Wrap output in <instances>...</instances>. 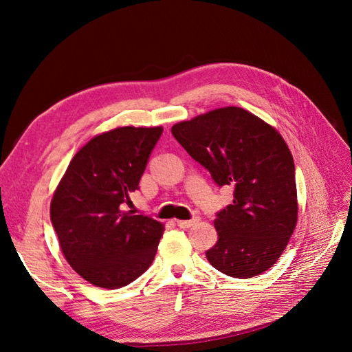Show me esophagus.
I'll list each match as a JSON object with an SVG mask.
<instances>
[{
  "instance_id": "obj_1",
  "label": "esophagus",
  "mask_w": 352,
  "mask_h": 352,
  "mask_svg": "<svg viewBox=\"0 0 352 352\" xmlns=\"http://www.w3.org/2000/svg\"><path fill=\"white\" fill-rule=\"evenodd\" d=\"M198 221H199V219H192V220H175L176 225H177L179 228H182V229L194 226L195 223H198Z\"/></svg>"
}]
</instances>
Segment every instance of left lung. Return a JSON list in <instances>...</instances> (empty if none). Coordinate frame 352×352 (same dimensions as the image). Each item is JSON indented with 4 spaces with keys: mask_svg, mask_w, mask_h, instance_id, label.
Wrapping results in <instances>:
<instances>
[{
    "mask_svg": "<svg viewBox=\"0 0 352 352\" xmlns=\"http://www.w3.org/2000/svg\"><path fill=\"white\" fill-rule=\"evenodd\" d=\"M172 133L233 202L217 212L208 263L250 279L279 260L298 220L294 158L276 127L241 107H223L173 124Z\"/></svg>",
    "mask_w": 352,
    "mask_h": 352,
    "instance_id": "1",
    "label": "left lung"
}]
</instances>
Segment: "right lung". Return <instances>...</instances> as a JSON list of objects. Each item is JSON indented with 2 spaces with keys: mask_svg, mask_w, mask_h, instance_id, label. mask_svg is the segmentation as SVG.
<instances>
[{
  "mask_svg": "<svg viewBox=\"0 0 352 352\" xmlns=\"http://www.w3.org/2000/svg\"><path fill=\"white\" fill-rule=\"evenodd\" d=\"M162 126H122L74 154L52 194L50 216L63 255L80 278L117 289L150 267L164 225L124 210Z\"/></svg>",
  "mask_w": 352,
  "mask_h": 352,
  "instance_id": "add662e5",
  "label": "right lung"
}]
</instances>
